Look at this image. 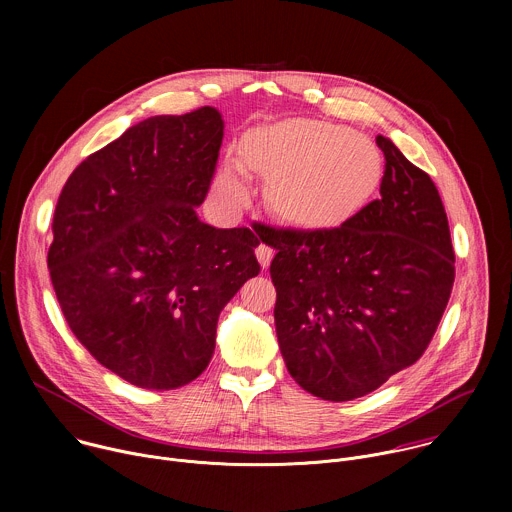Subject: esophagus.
I'll return each mask as SVG.
<instances>
[{
  "instance_id": "obj_1",
  "label": "esophagus",
  "mask_w": 512,
  "mask_h": 512,
  "mask_svg": "<svg viewBox=\"0 0 512 512\" xmlns=\"http://www.w3.org/2000/svg\"><path fill=\"white\" fill-rule=\"evenodd\" d=\"M273 249L271 247H267V245H259L257 249H255V255H257V259H259V263H261V267L263 269H267L269 267V263H271V259H273Z\"/></svg>"
}]
</instances>
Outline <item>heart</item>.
<instances>
[{
    "label": "heart",
    "mask_w": 512,
    "mask_h": 512,
    "mask_svg": "<svg viewBox=\"0 0 512 512\" xmlns=\"http://www.w3.org/2000/svg\"><path fill=\"white\" fill-rule=\"evenodd\" d=\"M247 172L267 178L265 200L283 223L334 229L350 221L377 192L383 156L348 127L318 119H287L251 129L241 141V164L227 160L214 182L225 206L249 198Z\"/></svg>",
    "instance_id": "1"
}]
</instances>
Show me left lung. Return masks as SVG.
<instances>
[{
	"mask_svg": "<svg viewBox=\"0 0 512 512\" xmlns=\"http://www.w3.org/2000/svg\"><path fill=\"white\" fill-rule=\"evenodd\" d=\"M381 196L336 229L267 227L277 253L275 330L285 367L308 393L350 401L415 364L448 306L456 255L433 180L395 143Z\"/></svg>",
	"mask_w": 512,
	"mask_h": 512,
	"instance_id": "1",
	"label": "left lung"
}]
</instances>
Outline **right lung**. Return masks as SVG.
Masks as SVG:
<instances>
[{
  "label": "right lung",
  "mask_w": 512,
  "mask_h": 512,
  "mask_svg": "<svg viewBox=\"0 0 512 512\" xmlns=\"http://www.w3.org/2000/svg\"><path fill=\"white\" fill-rule=\"evenodd\" d=\"M223 127L212 107L145 119L83 160L54 208L48 269L66 324L141 389L202 375L218 314L261 271V237L196 216Z\"/></svg>",
  "instance_id": "right-lung-1"
}]
</instances>
